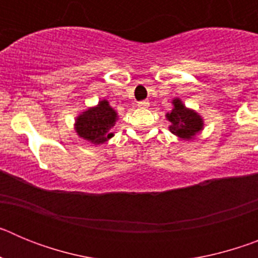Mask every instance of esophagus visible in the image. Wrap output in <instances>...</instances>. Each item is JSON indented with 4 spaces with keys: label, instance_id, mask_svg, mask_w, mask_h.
Instances as JSON below:
<instances>
[{
    "label": "esophagus",
    "instance_id": "34e87169",
    "mask_svg": "<svg viewBox=\"0 0 258 258\" xmlns=\"http://www.w3.org/2000/svg\"><path fill=\"white\" fill-rule=\"evenodd\" d=\"M140 107H142V108H146V107H149V102H147V101L140 102Z\"/></svg>",
    "mask_w": 258,
    "mask_h": 258
}]
</instances>
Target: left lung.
<instances>
[{
	"instance_id": "obj_1",
	"label": "left lung",
	"mask_w": 258,
	"mask_h": 258,
	"mask_svg": "<svg viewBox=\"0 0 258 258\" xmlns=\"http://www.w3.org/2000/svg\"><path fill=\"white\" fill-rule=\"evenodd\" d=\"M174 108L168 113V120L170 121V132L179 138L191 140L203 127V120L198 113L187 109L178 99L173 102Z\"/></svg>"
}]
</instances>
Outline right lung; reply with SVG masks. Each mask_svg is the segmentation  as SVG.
I'll return each mask as SVG.
<instances>
[{
	"label": "right lung",
	"instance_id": "right-lung-1",
	"mask_svg": "<svg viewBox=\"0 0 258 258\" xmlns=\"http://www.w3.org/2000/svg\"><path fill=\"white\" fill-rule=\"evenodd\" d=\"M116 121L115 109L108 102L101 101L97 107L90 108L80 115L76 121V131L81 138L93 143H103L113 136L111 127Z\"/></svg>",
	"mask_w": 258,
	"mask_h": 258
}]
</instances>
